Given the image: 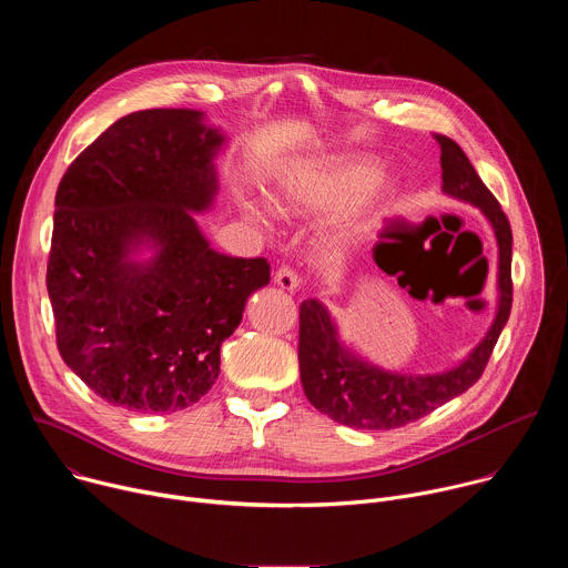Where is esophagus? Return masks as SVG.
<instances>
[{
  "instance_id": "1",
  "label": "esophagus",
  "mask_w": 568,
  "mask_h": 568,
  "mask_svg": "<svg viewBox=\"0 0 568 568\" xmlns=\"http://www.w3.org/2000/svg\"><path fill=\"white\" fill-rule=\"evenodd\" d=\"M274 283L281 287V290H287V292H294L298 287V272L290 265H281L274 274Z\"/></svg>"
}]
</instances>
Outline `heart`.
<instances>
[{
    "label": "heart",
    "mask_w": 568,
    "mask_h": 568,
    "mask_svg": "<svg viewBox=\"0 0 568 568\" xmlns=\"http://www.w3.org/2000/svg\"><path fill=\"white\" fill-rule=\"evenodd\" d=\"M390 186L393 184L384 173H375V164L368 156H323L301 161L285 173L278 206L285 213H318L348 202L323 237L326 247L339 254L371 226L386 202Z\"/></svg>",
    "instance_id": "1"
}]
</instances>
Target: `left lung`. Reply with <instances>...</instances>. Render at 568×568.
Listing matches in <instances>:
<instances>
[{
    "label": "left lung",
    "instance_id": "obj_1",
    "mask_svg": "<svg viewBox=\"0 0 568 568\" xmlns=\"http://www.w3.org/2000/svg\"><path fill=\"white\" fill-rule=\"evenodd\" d=\"M440 145L443 191L478 206L493 222L499 245V312L490 333L456 368L438 375H397L348 353L337 328L316 298L298 307V368L314 409L353 429H397L436 412L465 393L483 375L513 307V229L456 141L436 134ZM379 250V245L375 247Z\"/></svg>",
    "mask_w": 568,
    "mask_h": 568
}]
</instances>
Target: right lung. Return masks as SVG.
Segmentation results:
<instances>
[{
	"label": "right lung",
	"mask_w": 568,
	"mask_h": 568,
	"mask_svg": "<svg viewBox=\"0 0 568 568\" xmlns=\"http://www.w3.org/2000/svg\"><path fill=\"white\" fill-rule=\"evenodd\" d=\"M222 136L195 110H141L80 152L55 193L47 290L64 364L128 412H178L220 375V346L265 258L213 252L191 211L215 193ZM141 241L150 264L126 256Z\"/></svg>",
	"instance_id": "right-lung-1"
}]
</instances>
